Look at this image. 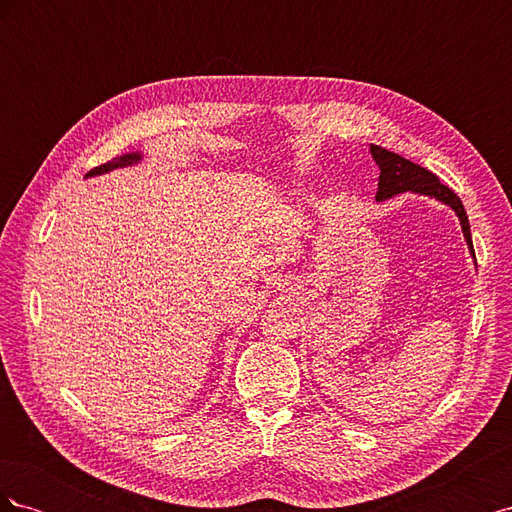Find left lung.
Masks as SVG:
<instances>
[{"label": "left lung", "mask_w": 512, "mask_h": 512, "mask_svg": "<svg viewBox=\"0 0 512 512\" xmlns=\"http://www.w3.org/2000/svg\"><path fill=\"white\" fill-rule=\"evenodd\" d=\"M369 151H371V158L376 160V164L380 168L378 192H376L378 203H382V200H389L397 194L412 192V194L436 198L438 203L451 207L459 218V224H461V230H463V239H466L468 250H470V254L474 258V265H476L468 213H466V209H463L461 198L451 188H448V185L440 183V179L433 173H429L427 168L418 166V164L397 156V153H393L389 149H382L378 145H371Z\"/></svg>", "instance_id": "left-lung-1"}]
</instances>
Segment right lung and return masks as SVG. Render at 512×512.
I'll return each instance as SVG.
<instances>
[{
    "mask_svg": "<svg viewBox=\"0 0 512 512\" xmlns=\"http://www.w3.org/2000/svg\"><path fill=\"white\" fill-rule=\"evenodd\" d=\"M143 160V153L141 151H132V153H123V156H117V158H113L111 162H106V164H102V166H96V168H91L89 173L85 175V179L87 177H98V175H104V173H111V170H115V168H126V166H134V164H138Z\"/></svg>",
    "mask_w": 512,
    "mask_h": 512,
    "instance_id": "1",
    "label": "right lung"
}]
</instances>
